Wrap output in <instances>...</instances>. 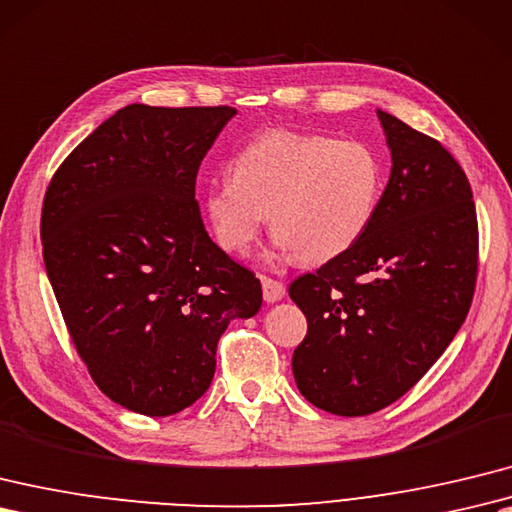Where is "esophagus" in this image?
Instances as JSON below:
<instances>
[{
	"label": "esophagus",
	"instance_id": "34e87169",
	"mask_svg": "<svg viewBox=\"0 0 512 512\" xmlns=\"http://www.w3.org/2000/svg\"><path fill=\"white\" fill-rule=\"evenodd\" d=\"M261 288H264V299L268 303H277L285 296V285L277 279L270 277H261Z\"/></svg>",
	"mask_w": 512,
	"mask_h": 512
}]
</instances>
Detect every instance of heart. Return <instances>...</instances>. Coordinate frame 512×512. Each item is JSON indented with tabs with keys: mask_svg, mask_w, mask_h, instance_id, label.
Masks as SVG:
<instances>
[{
	"mask_svg": "<svg viewBox=\"0 0 512 512\" xmlns=\"http://www.w3.org/2000/svg\"><path fill=\"white\" fill-rule=\"evenodd\" d=\"M382 187V161L364 141L277 128L235 154L205 211L224 251L246 255L270 216L281 253L323 264L364 235Z\"/></svg>",
	"mask_w": 512,
	"mask_h": 512,
	"instance_id": "1",
	"label": "heart"
}]
</instances>
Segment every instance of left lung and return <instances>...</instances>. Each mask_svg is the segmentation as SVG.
Listing matches in <instances>:
<instances>
[{
	"mask_svg": "<svg viewBox=\"0 0 512 512\" xmlns=\"http://www.w3.org/2000/svg\"><path fill=\"white\" fill-rule=\"evenodd\" d=\"M392 154L373 222L349 251L290 283L307 318L292 355L301 395L340 417L382 410L419 382L465 323L478 216L451 152L379 111Z\"/></svg>",
	"mask_w": 512,
	"mask_h": 512,
	"instance_id": "left-lung-1",
	"label": "left lung"
}]
</instances>
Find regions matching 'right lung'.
I'll return each instance as SVG.
<instances>
[{"instance_id": "right-lung-1", "label": "right lung", "mask_w": 512, "mask_h": 512, "mask_svg": "<svg viewBox=\"0 0 512 512\" xmlns=\"http://www.w3.org/2000/svg\"><path fill=\"white\" fill-rule=\"evenodd\" d=\"M233 106L128 104L69 152L43 198V261L106 397L170 417L205 395L218 340L261 283L211 242L196 176Z\"/></svg>"}]
</instances>
